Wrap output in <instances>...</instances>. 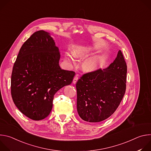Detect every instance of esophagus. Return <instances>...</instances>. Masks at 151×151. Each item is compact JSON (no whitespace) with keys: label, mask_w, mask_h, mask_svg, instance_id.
Segmentation results:
<instances>
[{"label":"esophagus","mask_w":151,"mask_h":151,"mask_svg":"<svg viewBox=\"0 0 151 151\" xmlns=\"http://www.w3.org/2000/svg\"><path fill=\"white\" fill-rule=\"evenodd\" d=\"M78 75H76V76L74 77L73 78V83L75 84L76 83V82L78 81Z\"/></svg>","instance_id":"esophagus-1"}]
</instances>
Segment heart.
Instances as JSON below:
<instances>
[{
  "label": "heart",
  "instance_id": "heart-1",
  "mask_svg": "<svg viewBox=\"0 0 151 151\" xmlns=\"http://www.w3.org/2000/svg\"><path fill=\"white\" fill-rule=\"evenodd\" d=\"M90 50L85 49V48H79L75 52V55L76 57H80L83 55L87 54ZM67 59L70 61L73 62L74 61L75 55L72 53H68L66 54ZM99 64V60L97 57H90L86 60L83 64V68L87 70H93L96 69Z\"/></svg>",
  "mask_w": 151,
  "mask_h": 151
}]
</instances>
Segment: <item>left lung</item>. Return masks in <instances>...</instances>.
<instances>
[{"label": "left lung", "mask_w": 151, "mask_h": 151, "mask_svg": "<svg viewBox=\"0 0 151 151\" xmlns=\"http://www.w3.org/2000/svg\"><path fill=\"white\" fill-rule=\"evenodd\" d=\"M127 70L119 50L108 67L85 73L78 79L76 83L77 111L81 119L99 122L115 112L125 94Z\"/></svg>", "instance_id": "8db88e82"}]
</instances>
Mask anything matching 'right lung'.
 <instances>
[{"instance_id":"obj_1","label":"right lung","mask_w":151,"mask_h":151,"mask_svg":"<svg viewBox=\"0 0 151 151\" xmlns=\"http://www.w3.org/2000/svg\"><path fill=\"white\" fill-rule=\"evenodd\" d=\"M60 52L50 33L35 32L19 50L11 75V96L19 111L35 121L45 118L54 94L70 85L75 73L59 66Z\"/></svg>"}]
</instances>
